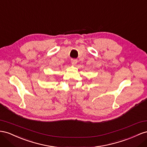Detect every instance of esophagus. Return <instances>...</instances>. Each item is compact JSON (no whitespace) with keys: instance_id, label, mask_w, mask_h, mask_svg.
<instances>
[{"instance_id":"obj_1","label":"esophagus","mask_w":147,"mask_h":147,"mask_svg":"<svg viewBox=\"0 0 147 147\" xmlns=\"http://www.w3.org/2000/svg\"><path fill=\"white\" fill-rule=\"evenodd\" d=\"M71 63H72V64L75 65V64H76V63H77L78 60H77V59H76V58H72V59L71 60Z\"/></svg>"}]
</instances>
